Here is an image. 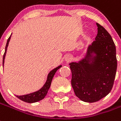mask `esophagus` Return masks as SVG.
Listing matches in <instances>:
<instances>
[{"label":"esophagus","mask_w":121,"mask_h":121,"mask_svg":"<svg viewBox=\"0 0 121 121\" xmlns=\"http://www.w3.org/2000/svg\"><path fill=\"white\" fill-rule=\"evenodd\" d=\"M71 60V57L70 56H67L65 58V61H69Z\"/></svg>","instance_id":"34e87169"}]
</instances>
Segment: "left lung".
<instances>
[{"instance_id": "1", "label": "left lung", "mask_w": 121, "mask_h": 121, "mask_svg": "<svg viewBox=\"0 0 121 121\" xmlns=\"http://www.w3.org/2000/svg\"><path fill=\"white\" fill-rule=\"evenodd\" d=\"M98 33L85 57L69 63L76 96L85 102L100 100L110 93L117 71L116 45L108 31L96 22Z\"/></svg>"}]
</instances>
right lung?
I'll use <instances>...</instances> for the list:
<instances>
[{
    "mask_svg": "<svg viewBox=\"0 0 121 121\" xmlns=\"http://www.w3.org/2000/svg\"><path fill=\"white\" fill-rule=\"evenodd\" d=\"M11 35L8 38V40L7 41V43H6V45H5V52H4L3 57V67L4 64V60H5V55H6V52H7V47L9 45V42L10 40H11ZM61 67L62 65H60L58 67L54 68V69H52V71H50V73L48 74L47 78V81H46L45 83L44 84L43 86L40 90H38V91H35V92L29 93V94L20 95V96L16 95L17 97L19 99L21 100L22 101H24V102L27 103H35L42 100V99H43L45 98V96L47 94L48 91L50 88V85H51L52 80L53 79V78H54V75H55V74H56V71H57L58 69L60 68Z\"/></svg>",
    "mask_w": 121,
    "mask_h": 121,
    "instance_id": "add662e5",
    "label": "right lung"
}]
</instances>
